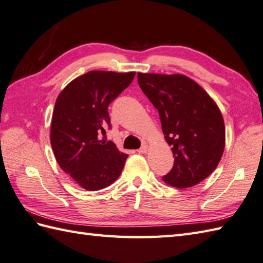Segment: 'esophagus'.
Segmentation results:
<instances>
[{
    "label": "esophagus",
    "mask_w": 263,
    "mask_h": 263,
    "mask_svg": "<svg viewBox=\"0 0 263 263\" xmlns=\"http://www.w3.org/2000/svg\"><path fill=\"white\" fill-rule=\"evenodd\" d=\"M147 152H148V146H147L146 143H143L142 146L140 147V149L138 150V153H139V154H146Z\"/></svg>",
    "instance_id": "obj_1"
}]
</instances>
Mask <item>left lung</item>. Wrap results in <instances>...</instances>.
Returning <instances> with one entry per match:
<instances>
[{"label":"left lung","instance_id":"1","mask_svg":"<svg viewBox=\"0 0 263 263\" xmlns=\"http://www.w3.org/2000/svg\"><path fill=\"white\" fill-rule=\"evenodd\" d=\"M138 83L157 108L174 166L163 181L177 189L197 185L216 170L225 148L219 108L197 82L183 74L138 73Z\"/></svg>","mask_w":263,"mask_h":263}]
</instances>
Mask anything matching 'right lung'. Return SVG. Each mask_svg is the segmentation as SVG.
<instances>
[{"mask_svg":"<svg viewBox=\"0 0 263 263\" xmlns=\"http://www.w3.org/2000/svg\"><path fill=\"white\" fill-rule=\"evenodd\" d=\"M136 72L89 71L66 86L57 99L51 124L55 158L66 174L88 191L114 183L127 158L106 141L108 105L131 85Z\"/></svg>","mask_w":263,"mask_h":263,"instance_id":"obj_1","label":"right lung"}]
</instances>
